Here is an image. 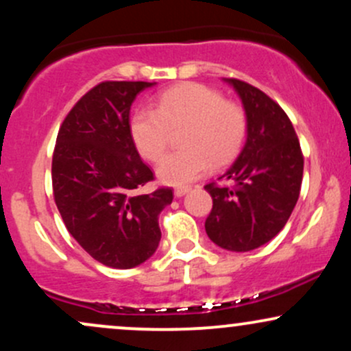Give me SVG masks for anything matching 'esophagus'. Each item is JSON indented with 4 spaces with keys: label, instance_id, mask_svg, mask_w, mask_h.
<instances>
[{
    "label": "esophagus",
    "instance_id": "1",
    "mask_svg": "<svg viewBox=\"0 0 351 351\" xmlns=\"http://www.w3.org/2000/svg\"><path fill=\"white\" fill-rule=\"evenodd\" d=\"M189 189H191L189 186L176 188V189H175V196H176V198H181V196H184V195H186V193H189Z\"/></svg>",
    "mask_w": 351,
    "mask_h": 351
}]
</instances>
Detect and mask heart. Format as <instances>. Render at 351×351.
<instances>
[{"mask_svg": "<svg viewBox=\"0 0 351 351\" xmlns=\"http://www.w3.org/2000/svg\"><path fill=\"white\" fill-rule=\"evenodd\" d=\"M183 150L170 153L156 167L165 184L183 186L199 178L209 162L223 167L243 147L247 117L237 102L226 100L215 88L186 82L156 97L153 108H138L130 120L135 148L148 162H158L167 152L170 130H180Z\"/></svg>", "mask_w": 351, "mask_h": 351, "instance_id": "obj_1", "label": "heart"}]
</instances>
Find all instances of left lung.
I'll return each instance as SVG.
<instances>
[{"label": "left lung", "mask_w": 351, "mask_h": 351, "mask_svg": "<svg viewBox=\"0 0 351 351\" xmlns=\"http://www.w3.org/2000/svg\"><path fill=\"white\" fill-rule=\"evenodd\" d=\"M234 87L247 117V136L236 162L209 183L213 209L206 234L226 251L247 252L274 239L291 217L300 195L304 156L287 114L263 90L239 79Z\"/></svg>", "instance_id": "obj_1"}]
</instances>
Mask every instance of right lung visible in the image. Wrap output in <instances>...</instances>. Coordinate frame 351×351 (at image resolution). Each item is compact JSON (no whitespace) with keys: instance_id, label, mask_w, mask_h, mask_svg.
<instances>
[{"instance_id":"add662e5","label":"right lung","mask_w":351,"mask_h":351,"mask_svg":"<svg viewBox=\"0 0 351 351\" xmlns=\"http://www.w3.org/2000/svg\"><path fill=\"white\" fill-rule=\"evenodd\" d=\"M156 82H102L64 119L52 155L54 201L71 236L107 267L132 269L155 254L158 215L171 188L142 195L153 180L130 135V107Z\"/></svg>"}]
</instances>
